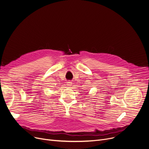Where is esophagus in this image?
<instances>
[{
  "instance_id": "esophagus-1",
  "label": "esophagus",
  "mask_w": 149,
  "mask_h": 149,
  "mask_svg": "<svg viewBox=\"0 0 149 149\" xmlns=\"http://www.w3.org/2000/svg\"><path fill=\"white\" fill-rule=\"evenodd\" d=\"M72 84V82H71V81H68V82H67V85L68 87L71 86Z\"/></svg>"
}]
</instances>
